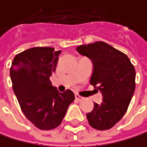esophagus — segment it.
I'll use <instances>...</instances> for the list:
<instances>
[{
  "mask_svg": "<svg viewBox=\"0 0 147 147\" xmlns=\"http://www.w3.org/2000/svg\"><path fill=\"white\" fill-rule=\"evenodd\" d=\"M83 98L82 97V96H80L79 94H75V100H78V101H80V100H82Z\"/></svg>",
  "mask_w": 147,
  "mask_h": 147,
  "instance_id": "1",
  "label": "esophagus"
}]
</instances>
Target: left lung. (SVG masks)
<instances>
[{"instance_id":"1","label":"left lung","mask_w":147,"mask_h":147,"mask_svg":"<svg viewBox=\"0 0 147 147\" xmlns=\"http://www.w3.org/2000/svg\"><path fill=\"white\" fill-rule=\"evenodd\" d=\"M92 62L91 84L103 96L100 104L94 103L86 114L89 124L98 130H107L126 113L136 88V70L127 56L102 41L76 48Z\"/></svg>"}]
</instances>
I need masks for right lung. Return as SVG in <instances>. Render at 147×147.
Wrapping results in <instances>:
<instances>
[{
	"instance_id": "add662e5",
	"label": "right lung",
	"mask_w": 147,
	"mask_h": 147,
	"mask_svg": "<svg viewBox=\"0 0 147 147\" xmlns=\"http://www.w3.org/2000/svg\"><path fill=\"white\" fill-rule=\"evenodd\" d=\"M60 53L53 47L27 49L15 56L9 71L21 111L41 130L58 127L74 100L71 90L61 93L49 79L55 71Z\"/></svg>"
}]
</instances>
